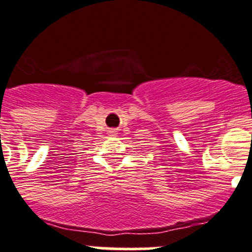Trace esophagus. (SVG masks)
<instances>
[{
    "mask_svg": "<svg viewBox=\"0 0 252 252\" xmlns=\"http://www.w3.org/2000/svg\"><path fill=\"white\" fill-rule=\"evenodd\" d=\"M110 135H111V136H116V135H117V131H116V130H111L110 131Z\"/></svg>",
    "mask_w": 252,
    "mask_h": 252,
    "instance_id": "esophagus-1",
    "label": "esophagus"
}]
</instances>
